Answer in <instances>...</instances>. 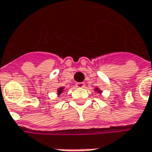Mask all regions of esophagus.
Returning <instances> with one entry per match:
<instances>
[{
  "label": "esophagus",
  "mask_w": 152,
  "mask_h": 152,
  "mask_svg": "<svg viewBox=\"0 0 152 152\" xmlns=\"http://www.w3.org/2000/svg\"><path fill=\"white\" fill-rule=\"evenodd\" d=\"M84 83H76V87H77V88H84Z\"/></svg>",
  "instance_id": "34e87169"
}]
</instances>
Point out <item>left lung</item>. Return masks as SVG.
<instances>
[{
	"label": "left lung",
	"instance_id": "left-lung-1",
	"mask_svg": "<svg viewBox=\"0 0 152 152\" xmlns=\"http://www.w3.org/2000/svg\"><path fill=\"white\" fill-rule=\"evenodd\" d=\"M95 90H98V88H96V89H95ZM98 92H100V91H98Z\"/></svg>",
	"mask_w": 152,
	"mask_h": 152
}]
</instances>
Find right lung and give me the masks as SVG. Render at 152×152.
<instances>
[{"mask_svg": "<svg viewBox=\"0 0 152 152\" xmlns=\"http://www.w3.org/2000/svg\"><path fill=\"white\" fill-rule=\"evenodd\" d=\"M62 90H63V88H59V89H58V94H60L61 93H62Z\"/></svg>", "mask_w": 152, "mask_h": 152, "instance_id": "right-lung-1", "label": "right lung"}]
</instances>
